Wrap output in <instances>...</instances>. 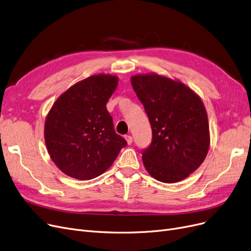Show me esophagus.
I'll return each mask as SVG.
<instances>
[{
	"label": "esophagus",
	"instance_id": "34e87169",
	"mask_svg": "<svg viewBox=\"0 0 251 251\" xmlns=\"http://www.w3.org/2000/svg\"><path fill=\"white\" fill-rule=\"evenodd\" d=\"M125 139H126V141H127V144H128V145H131V144H132L133 138H132V136H131V135H125Z\"/></svg>",
	"mask_w": 251,
	"mask_h": 251
}]
</instances>
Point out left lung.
<instances>
[{
	"label": "left lung",
	"mask_w": 251,
	"mask_h": 251,
	"mask_svg": "<svg viewBox=\"0 0 251 251\" xmlns=\"http://www.w3.org/2000/svg\"><path fill=\"white\" fill-rule=\"evenodd\" d=\"M131 84L151 127L143 150L146 169L155 179L172 183L189 176L209 149V126L200 97L180 82L162 75H133Z\"/></svg>",
	"instance_id": "1"
}]
</instances>
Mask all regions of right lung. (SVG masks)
<instances>
[{"instance_id":"add662e5","label":"right lung","mask_w":251,"mask_h":251,"mask_svg":"<svg viewBox=\"0 0 251 251\" xmlns=\"http://www.w3.org/2000/svg\"><path fill=\"white\" fill-rule=\"evenodd\" d=\"M117 84L115 75H92L72 86L52 105L45 143L51 159L67 176L81 180L100 176L127 146L106 110Z\"/></svg>"}]
</instances>
